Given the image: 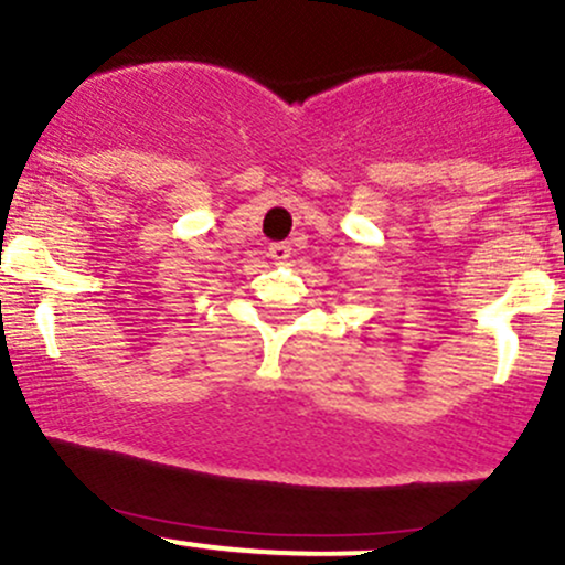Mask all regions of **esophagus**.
Instances as JSON below:
<instances>
[{"instance_id":"esophagus-1","label":"esophagus","mask_w":565,"mask_h":565,"mask_svg":"<svg viewBox=\"0 0 565 565\" xmlns=\"http://www.w3.org/2000/svg\"><path fill=\"white\" fill-rule=\"evenodd\" d=\"M290 243H275V245H269V258L275 264H282V262H288L290 258Z\"/></svg>"}]
</instances>
